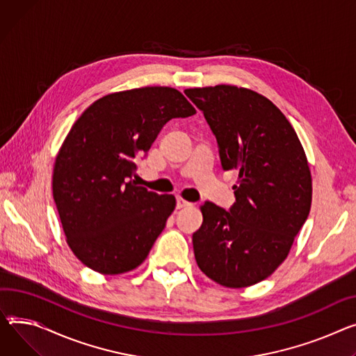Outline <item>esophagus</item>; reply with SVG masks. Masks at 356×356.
Returning <instances> with one entry per match:
<instances>
[{"instance_id":"1","label":"esophagus","mask_w":356,"mask_h":356,"mask_svg":"<svg viewBox=\"0 0 356 356\" xmlns=\"http://www.w3.org/2000/svg\"><path fill=\"white\" fill-rule=\"evenodd\" d=\"M176 206H177V209H183V207H191V206H193V203L184 200L183 197H177V199H176Z\"/></svg>"}]
</instances>
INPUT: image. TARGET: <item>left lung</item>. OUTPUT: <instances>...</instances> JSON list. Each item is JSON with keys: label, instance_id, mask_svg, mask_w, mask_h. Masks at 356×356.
<instances>
[{"label": "left lung", "instance_id": "left-lung-1", "mask_svg": "<svg viewBox=\"0 0 356 356\" xmlns=\"http://www.w3.org/2000/svg\"><path fill=\"white\" fill-rule=\"evenodd\" d=\"M216 136L223 170L238 169L229 210L204 202L193 233L197 266L226 288H246L286 259L307 219L312 177L296 131L256 91L236 86L187 88Z\"/></svg>", "mask_w": 356, "mask_h": 356}]
</instances>
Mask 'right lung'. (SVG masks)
<instances>
[{"label":"right lung","instance_id":"right-lung-1","mask_svg":"<svg viewBox=\"0 0 356 356\" xmlns=\"http://www.w3.org/2000/svg\"><path fill=\"white\" fill-rule=\"evenodd\" d=\"M195 113L176 88L143 87L107 94L71 127L56 157L53 196L67 243L87 268L118 275L145 262L176 199L136 186V160L165 123Z\"/></svg>","mask_w":356,"mask_h":356}]
</instances>
